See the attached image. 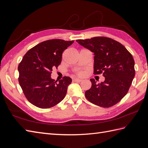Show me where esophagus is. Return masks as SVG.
<instances>
[{"instance_id":"obj_1","label":"esophagus","mask_w":148,"mask_h":148,"mask_svg":"<svg viewBox=\"0 0 148 148\" xmlns=\"http://www.w3.org/2000/svg\"><path fill=\"white\" fill-rule=\"evenodd\" d=\"M73 81L77 82H80L82 81V79H78V78H75V79H73Z\"/></svg>"}]
</instances>
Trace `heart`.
Here are the masks:
<instances>
[{
	"mask_svg": "<svg viewBox=\"0 0 148 148\" xmlns=\"http://www.w3.org/2000/svg\"><path fill=\"white\" fill-rule=\"evenodd\" d=\"M83 74H84V73H78V75H82Z\"/></svg>",
	"mask_w": 148,
	"mask_h": 148,
	"instance_id": "heart-1",
	"label": "heart"
}]
</instances>
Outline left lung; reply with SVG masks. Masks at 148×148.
Listing matches in <instances>:
<instances>
[{
	"instance_id": "1",
	"label": "left lung",
	"mask_w": 148,
	"mask_h": 148,
	"mask_svg": "<svg viewBox=\"0 0 148 148\" xmlns=\"http://www.w3.org/2000/svg\"><path fill=\"white\" fill-rule=\"evenodd\" d=\"M77 42L94 53V73H103L104 82L92 86L85 92L92 104L103 108L115 105L126 95L135 75L134 60L123 45L111 38L95 37L79 39Z\"/></svg>"
}]
</instances>
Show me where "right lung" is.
I'll list each match as a JSON object with an SVG mask.
<instances>
[{"mask_svg": "<svg viewBox=\"0 0 148 148\" xmlns=\"http://www.w3.org/2000/svg\"><path fill=\"white\" fill-rule=\"evenodd\" d=\"M73 42L61 39L44 41L22 58L18 66V82L25 97L36 107L51 108L65 97L71 78L65 76L58 82L51 74L61 62L63 51Z\"/></svg>", "mask_w": 148, "mask_h": 148, "instance_id": "right-lung-1", "label": "right lung"}]
</instances>
